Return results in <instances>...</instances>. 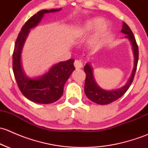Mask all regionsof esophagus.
<instances>
[{
    "label": "esophagus",
    "instance_id": "esophagus-1",
    "mask_svg": "<svg viewBox=\"0 0 148 148\" xmlns=\"http://www.w3.org/2000/svg\"><path fill=\"white\" fill-rule=\"evenodd\" d=\"M82 62L80 60H75L74 62V66L77 69H81L82 67Z\"/></svg>",
    "mask_w": 148,
    "mask_h": 148
}]
</instances>
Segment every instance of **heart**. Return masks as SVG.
I'll return each mask as SVG.
<instances>
[{"mask_svg": "<svg viewBox=\"0 0 148 148\" xmlns=\"http://www.w3.org/2000/svg\"><path fill=\"white\" fill-rule=\"evenodd\" d=\"M102 22L103 19L102 18H93L88 21L85 23L84 26V31L85 32H90V31H93V30H95V28L99 26L96 34H95L92 40V44L93 46L97 45L100 42L101 40L102 39L103 37L106 35L107 31H108V26H107V24L106 23H103L102 24Z\"/></svg>", "mask_w": 148, "mask_h": 148, "instance_id": "b5f03b06", "label": "heart"}]
</instances>
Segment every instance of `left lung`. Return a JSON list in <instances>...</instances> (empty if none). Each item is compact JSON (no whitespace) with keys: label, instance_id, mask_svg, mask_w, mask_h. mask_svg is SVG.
<instances>
[{"label":"left lung","instance_id":"1","mask_svg":"<svg viewBox=\"0 0 148 148\" xmlns=\"http://www.w3.org/2000/svg\"><path fill=\"white\" fill-rule=\"evenodd\" d=\"M121 32L123 33L124 34H126L125 37L130 41L132 46V49H133L134 58H135L134 68L132 70V74L125 86H123L120 89H116V90H104L97 84L93 77L92 69L89 64H86L84 68V70L86 73V79H85L84 84L85 94L88 99L98 104H108L118 99L127 91L134 79L138 62V46L137 44L136 40H135L132 31L125 22H123V26H122Z\"/></svg>","mask_w":148,"mask_h":148}]
</instances>
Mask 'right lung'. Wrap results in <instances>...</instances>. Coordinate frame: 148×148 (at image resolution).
I'll return each instance as SVG.
<instances>
[{
	"label": "right lung",
	"instance_id": "1",
	"mask_svg": "<svg viewBox=\"0 0 148 148\" xmlns=\"http://www.w3.org/2000/svg\"><path fill=\"white\" fill-rule=\"evenodd\" d=\"M61 9L41 10L31 16L23 26L15 43L13 54L15 79L21 93L30 101L36 103L50 104L57 101L63 95L64 84L75 69L73 59L56 64L47 73L36 79L26 77L22 69V49L30 29L38 25L45 13L59 11Z\"/></svg>",
	"mask_w": 148,
	"mask_h": 148
}]
</instances>
